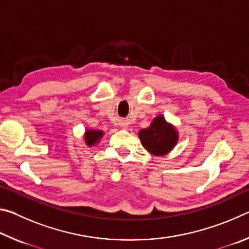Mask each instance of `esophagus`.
<instances>
[{
	"label": "esophagus",
	"mask_w": 249,
	"mask_h": 249,
	"mask_svg": "<svg viewBox=\"0 0 249 249\" xmlns=\"http://www.w3.org/2000/svg\"><path fill=\"white\" fill-rule=\"evenodd\" d=\"M128 122H126V121H124V122H122L121 123V127L123 128V129H127L128 128Z\"/></svg>",
	"instance_id": "esophagus-1"
}]
</instances>
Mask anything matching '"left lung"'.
Wrapping results in <instances>:
<instances>
[{"mask_svg": "<svg viewBox=\"0 0 249 249\" xmlns=\"http://www.w3.org/2000/svg\"><path fill=\"white\" fill-rule=\"evenodd\" d=\"M138 137L142 147L154 156L168 155L179 142L176 126L167 122L162 114L156 116L148 127L141 129Z\"/></svg>", "mask_w": 249, "mask_h": 249, "instance_id": "left-lung-1", "label": "left lung"}]
</instances>
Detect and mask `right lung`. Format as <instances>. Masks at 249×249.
Returning a JSON list of instances; mask_svg holds the SVG:
<instances>
[{
    "label": "right lung",
    "mask_w": 249,
    "mask_h": 249,
    "mask_svg": "<svg viewBox=\"0 0 249 249\" xmlns=\"http://www.w3.org/2000/svg\"><path fill=\"white\" fill-rule=\"evenodd\" d=\"M103 135H104L103 130L86 128V132H84V135H83L84 142H86V145L89 147L98 145L101 141V138L103 137Z\"/></svg>",
    "instance_id": "obj_1"
}]
</instances>
